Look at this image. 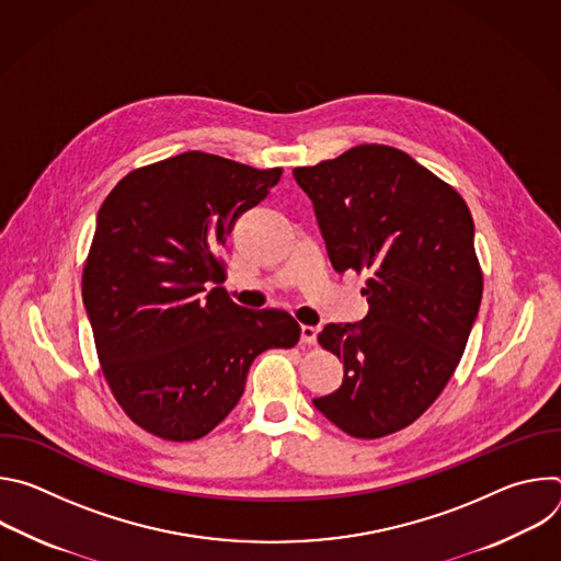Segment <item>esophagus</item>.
Here are the masks:
<instances>
[{
    "label": "esophagus",
    "instance_id": "34e87169",
    "mask_svg": "<svg viewBox=\"0 0 561 561\" xmlns=\"http://www.w3.org/2000/svg\"><path fill=\"white\" fill-rule=\"evenodd\" d=\"M317 327H301V344L304 346H314L317 344Z\"/></svg>",
    "mask_w": 561,
    "mask_h": 561
}]
</instances>
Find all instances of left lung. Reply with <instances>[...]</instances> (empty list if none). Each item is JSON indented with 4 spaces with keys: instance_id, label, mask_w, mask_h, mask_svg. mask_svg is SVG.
<instances>
[{
    "instance_id": "8db88e82",
    "label": "left lung",
    "mask_w": 561,
    "mask_h": 561,
    "mask_svg": "<svg viewBox=\"0 0 561 561\" xmlns=\"http://www.w3.org/2000/svg\"><path fill=\"white\" fill-rule=\"evenodd\" d=\"M337 273H366L368 314L317 335L344 362L312 404L346 435L377 439L420 420L453 377L484 290L463 197L404 150L362 144L293 171Z\"/></svg>"
}]
</instances>
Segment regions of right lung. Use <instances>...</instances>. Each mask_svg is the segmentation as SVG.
Listing matches in <instances>:
<instances>
[{
    "label": "right lung",
    "mask_w": 561,
    "mask_h": 561,
    "mask_svg": "<svg viewBox=\"0 0 561 561\" xmlns=\"http://www.w3.org/2000/svg\"><path fill=\"white\" fill-rule=\"evenodd\" d=\"M282 169L188 150L130 171L104 199L82 297L104 379L122 411L169 442L208 435L244 392L253 359L293 348L286 310L237 306L219 247Z\"/></svg>",
    "instance_id": "obj_1"
}]
</instances>
